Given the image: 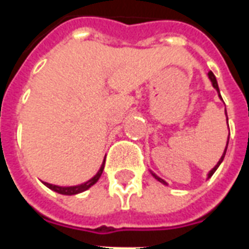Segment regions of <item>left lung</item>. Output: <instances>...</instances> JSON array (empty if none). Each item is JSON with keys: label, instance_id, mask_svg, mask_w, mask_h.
Masks as SVG:
<instances>
[{"label": "left lung", "instance_id": "obj_1", "mask_svg": "<svg viewBox=\"0 0 249 249\" xmlns=\"http://www.w3.org/2000/svg\"><path fill=\"white\" fill-rule=\"evenodd\" d=\"M208 77H209V80H211V82H212V85H213V88H214V89H216V90H217V93H219V96H220L219 85H217V81H216V77H214V74H213V73H212V71H209V73H208ZM220 98H221V96H220ZM221 100H223V98H221ZM225 114H227V110H225ZM228 140H230V137H228ZM227 146H228V142H227ZM227 146H225L224 153H223V156H221V159H220L219 162H217V164H216V167H214L213 169H212V171H211V172L208 173V178H211V176H212V175H213V173L216 172V169H217V168H219V165H220V164H221V161H223V160H224L225 152H227ZM152 175H153V176H155V178H156V180H159V181H160V183H162V184H167V183H165V181H164V180H162V178H159V176H156V175H155V173H152Z\"/></svg>", "mask_w": 249, "mask_h": 249}]
</instances>
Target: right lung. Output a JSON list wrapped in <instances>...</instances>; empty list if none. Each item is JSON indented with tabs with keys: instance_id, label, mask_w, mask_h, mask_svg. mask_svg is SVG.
Wrapping results in <instances>:
<instances>
[{
	"instance_id": "right-lung-1",
	"label": "right lung",
	"mask_w": 249,
	"mask_h": 249,
	"mask_svg": "<svg viewBox=\"0 0 249 249\" xmlns=\"http://www.w3.org/2000/svg\"><path fill=\"white\" fill-rule=\"evenodd\" d=\"M104 165H105V160H104L103 165L100 168V171L96 173V176L92 178L90 180H88L87 183L80 184V185H74V187H58V185H53V184L49 183H44L48 188H51L52 191H54L57 193H61V195H77V193H81L84 191H87L89 188L92 187L93 184H96L98 181V178H101V175H103L104 171Z\"/></svg>"
}]
</instances>
